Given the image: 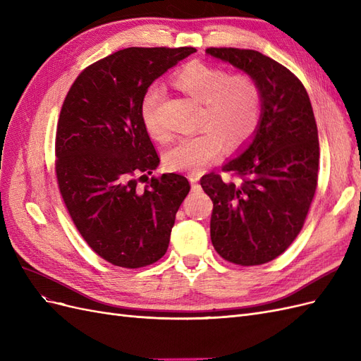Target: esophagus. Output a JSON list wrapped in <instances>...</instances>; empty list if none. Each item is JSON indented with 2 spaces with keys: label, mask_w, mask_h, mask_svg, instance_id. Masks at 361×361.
Instances as JSON below:
<instances>
[{
  "label": "esophagus",
  "mask_w": 361,
  "mask_h": 361,
  "mask_svg": "<svg viewBox=\"0 0 361 361\" xmlns=\"http://www.w3.org/2000/svg\"><path fill=\"white\" fill-rule=\"evenodd\" d=\"M188 179H190V182H191V190H192V191H199V190H200V185L197 183V180H199L197 174H194V173L188 174Z\"/></svg>",
  "instance_id": "34e87169"
}]
</instances>
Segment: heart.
I'll list each match as a JSON object with an SVG mask.
<instances>
[{
	"mask_svg": "<svg viewBox=\"0 0 361 361\" xmlns=\"http://www.w3.org/2000/svg\"><path fill=\"white\" fill-rule=\"evenodd\" d=\"M174 89L200 104L195 128L200 129L179 140L167 150L164 162L171 170L195 171L223 154L224 145L235 150L255 135L264 108L260 84L248 73H231L214 64L194 60L173 75ZM159 90L150 87L140 105L141 122L157 141H167L169 130L158 117Z\"/></svg>",
	"mask_w": 361,
	"mask_h": 361,
	"instance_id": "1",
	"label": "heart"
}]
</instances>
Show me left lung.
I'll list each match as a JSON object with an SVG mask.
<instances>
[{"label":"left lung","instance_id":"8db88e82","mask_svg":"<svg viewBox=\"0 0 361 361\" xmlns=\"http://www.w3.org/2000/svg\"><path fill=\"white\" fill-rule=\"evenodd\" d=\"M260 84L264 108L256 135L223 167L232 179H200L214 202L211 241L241 267L271 262L298 236L318 187L319 140L310 97L288 68L259 51L207 48Z\"/></svg>","mask_w":361,"mask_h":361}]
</instances>
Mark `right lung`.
<instances>
[{"label":"right lung","instance_id":"right-lung-1","mask_svg":"<svg viewBox=\"0 0 361 361\" xmlns=\"http://www.w3.org/2000/svg\"><path fill=\"white\" fill-rule=\"evenodd\" d=\"M192 52L191 47L120 49L76 76L61 105L60 194L84 241L116 267H147L166 255L176 212L190 192L182 174L147 178L159 157L140 105L149 85Z\"/></svg>","mask_w":361,"mask_h":361}]
</instances>
